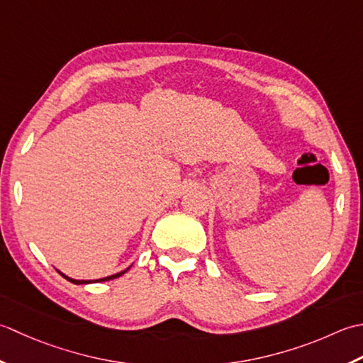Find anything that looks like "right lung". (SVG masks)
<instances>
[{"label": "right lung", "mask_w": 363, "mask_h": 363, "mask_svg": "<svg viewBox=\"0 0 363 363\" xmlns=\"http://www.w3.org/2000/svg\"><path fill=\"white\" fill-rule=\"evenodd\" d=\"M131 268V266H128L127 269H123V271H121V272H116V274H113V276H108V277H101V279H94V280H77V279H72V277H69V276H65L64 272H61V271H57L59 274H61L64 279H67L69 282H72V284H75V285H87V284H97V282H105V280H111V279H116V277H121L122 274H125V272H127L128 269Z\"/></svg>", "instance_id": "obj_1"}]
</instances>
